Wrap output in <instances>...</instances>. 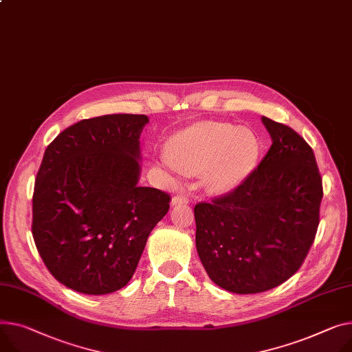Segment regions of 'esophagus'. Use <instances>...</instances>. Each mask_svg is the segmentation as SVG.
I'll return each instance as SVG.
<instances>
[{"mask_svg":"<svg viewBox=\"0 0 352 352\" xmlns=\"http://www.w3.org/2000/svg\"><path fill=\"white\" fill-rule=\"evenodd\" d=\"M190 199L186 198L185 195H174L173 199H171V205H179V204H188Z\"/></svg>","mask_w":352,"mask_h":352,"instance_id":"1","label":"esophagus"}]
</instances>
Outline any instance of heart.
Segmentation results:
<instances>
[{"mask_svg":"<svg viewBox=\"0 0 352 352\" xmlns=\"http://www.w3.org/2000/svg\"><path fill=\"white\" fill-rule=\"evenodd\" d=\"M261 155L257 135L229 123L201 122L177 133L162 162L185 175L202 174L210 194L235 190L256 168Z\"/></svg>","mask_w":352,"mask_h":352,"instance_id":"1","label":"heart"}]
</instances>
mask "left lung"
Here are the masks:
<instances>
[{"instance_id":"obj_1","label":"left lung","mask_w":352,"mask_h":352,"mask_svg":"<svg viewBox=\"0 0 352 352\" xmlns=\"http://www.w3.org/2000/svg\"><path fill=\"white\" fill-rule=\"evenodd\" d=\"M272 146L235 190L194 208L199 259L219 287L254 294L302 265L320 223L322 181L313 148L286 124L262 117Z\"/></svg>"}]
</instances>
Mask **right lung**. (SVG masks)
Instances as JSON below:
<instances>
[{
  "label": "right lung",
  "instance_id": "right-lung-1",
  "mask_svg": "<svg viewBox=\"0 0 352 352\" xmlns=\"http://www.w3.org/2000/svg\"><path fill=\"white\" fill-rule=\"evenodd\" d=\"M144 114H106L63 130L45 150L32 236L63 286L100 296L124 287L171 197L140 186Z\"/></svg>",
  "mask_w": 352,
  "mask_h": 352
}]
</instances>
